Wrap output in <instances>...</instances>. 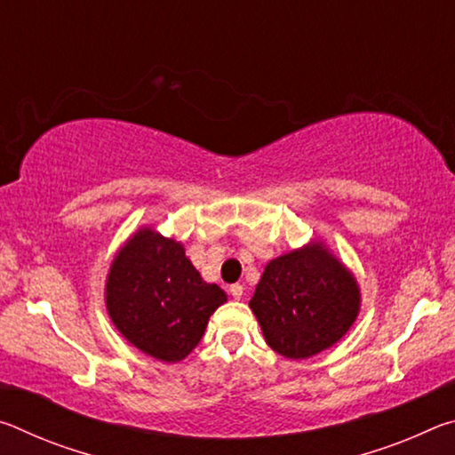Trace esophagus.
<instances>
[{
  "label": "esophagus",
  "instance_id": "obj_1",
  "mask_svg": "<svg viewBox=\"0 0 455 455\" xmlns=\"http://www.w3.org/2000/svg\"><path fill=\"white\" fill-rule=\"evenodd\" d=\"M230 295H233L235 299H241L243 297V291H244V287L243 284H238V283H235V284H230Z\"/></svg>",
  "mask_w": 455,
  "mask_h": 455
}]
</instances>
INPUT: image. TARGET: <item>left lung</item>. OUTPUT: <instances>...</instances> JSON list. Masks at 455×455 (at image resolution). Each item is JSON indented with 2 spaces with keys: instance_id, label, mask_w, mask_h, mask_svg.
Listing matches in <instances>:
<instances>
[{
  "instance_id": "8db88e82",
  "label": "left lung",
  "mask_w": 455,
  "mask_h": 455,
  "mask_svg": "<svg viewBox=\"0 0 455 455\" xmlns=\"http://www.w3.org/2000/svg\"><path fill=\"white\" fill-rule=\"evenodd\" d=\"M355 276L325 244L313 241L273 259L249 307L268 347L289 359H307L335 345L357 319Z\"/></svg>"
}]
</instances>
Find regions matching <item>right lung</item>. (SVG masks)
Instances as JSON below:
<instances>
[{
  "label": "right lung",
  "instance_id": "add662e5",
  "mask_svg": "<svg viewBox=\"0 0 455 455\" xmlns=\"http://www.w3.org/2000/svg\"><path fill=\"white\" fill-rule=\"evenodd\" d=\"M227 292L203 276L184 246L150 227L128 238L106 279V309L136 349L166 363L196 347Z\"/></svg>",
  "mask_w": 455,
  "mask_h": 455
}]
</instances>
